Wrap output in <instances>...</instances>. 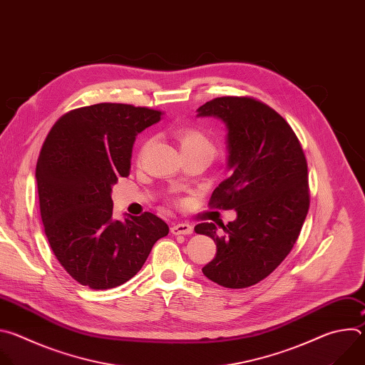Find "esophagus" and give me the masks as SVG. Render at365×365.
<instances>
[{
    "instance_id": "34e87169",
    "label": "esophagus",
    "mask_w": 365,
    "mask_h": 365,
    "mask_svg": "<svg viewBox=\"0 0 365 365\" xmlns=\"http://www.w3.org/2000/svg\"><path fill=\"white\" fill-rule=\"evenodd\" d=\"M170 231H172V234H173V235H190V234L193 232V227H192V225H189V224H183V222H180V224H175V225H172Z\"/></svg>"
}]
</instances>
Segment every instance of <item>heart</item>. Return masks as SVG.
Segmentation results:
<instances>
[{"label": "heart", "instance_id": "heart-1", "mask_svg": "<svg viewBox=\"0 0 365 365\" xmlns=\"http://www.w3.org/2000/svg\"><path fill=\"white\" fill-rule=\"evenodd\" d=\"M178 138L180 143L182 153H202V154L210 155L211 159L215 158V153H217L215 143L200 128H195V127L182 128L178 133Z\"/></svg>", "mask_w": 365, "mask_h": 365}]
</instances>
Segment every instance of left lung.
<instances>
[{"instance_id": "8db88e82", "label": "left lung", "mask_w": 365, "mask_h": 365, "mask_svg": "<svg viewBox=\"0 0 365 365\" xmlns=\"http://www.w3.org/2000/svg\"><path fill=\"white\" fill-rule=\"evenodd\" d=\"M227 127L230 176L212 192L210 205L235 210L227 225L202 222L217 255L202 273L220 286L244 289L273 273L293 248L309 211L307 163L286 120L262 101L221 96L197 108Z\"/></svg>"}]
</instances>
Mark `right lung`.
I'll return each mask as SVG.
<instances>
[{"label": "right lung", "instance_id": "1", "mask_svg": "<svg viewBox=\"0 0 365 365\" xmlns=\"http://www.w3.org/2000/svg\"><path fill=\"white\" fill-rule=\"evenodd\" d=\"M162 111L102 102L62 115L36 166L40 215L51 251L82 286L113 289L134 277L169 234L151 212L113 218V185L127 178L135 135Z\"/></svg>", "mask_w": 365, "mask_h": 365}]
</instances>
